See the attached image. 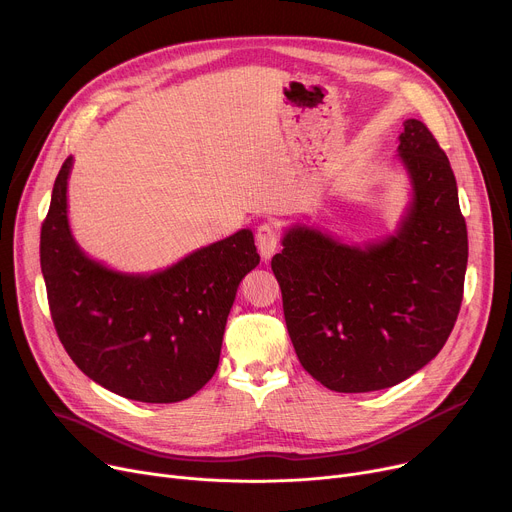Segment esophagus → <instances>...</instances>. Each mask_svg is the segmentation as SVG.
Listing matches in <instances>:
<instances>
[{"label": "esophagus", "instance_id": "1", "mask_svg": "<svg viewBox=\"0 0 512 512\" xmlns=\"http://www.w3.org/2000/svg\"><path fill=\"white\" fill-rule=\"evenodd\" d=\"M256 246L264 260H270L278 250V232L272 223H262L256 230Z\"/></svg>", "mask_w": 512, "mask_h": 512}]
</instances>
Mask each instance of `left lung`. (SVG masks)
<instances>
[{
	"label": "left lung",
	"instance_id": "obj_1",
	"mask_svg": "<svg viewBox=\"0 0 512 512\" xmlns=\"http://www.w3.org/2000/svg\"><path fill=\"white\" fill-rule=\"evenodd\" d=\"M396 158L411 199L396 230L344 242L295 223L272 270L303 368L335 392L390 388L429 364L458 319L468 232L445 152L419 120H407Z\"/></svg>",
	"mask_w": 512,
	"mask_h": 512
}]
</instances>
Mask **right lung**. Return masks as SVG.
Returning a JSON list of instances; mask_svg holds the SVG:
<instances>
[{
    "label": "right lung",
    "instance_id": "obj_1",
    "mask_svg": "<svg viewBox=\"0 0 512 512\" xmlns=\"http://www.w3.org/2000/svg\"><path fill=\"white\" fill-rule=\"evenodd\" d=\"M69 156L40 234V266L61 342L99 386L140 403H179L217 370L227 315L260 256L252 230L197 248L154 272L91 258L69 223Z\"/></svg>",
    "mask_w": 512,
    "mask_h": 512
}]
</instances>
